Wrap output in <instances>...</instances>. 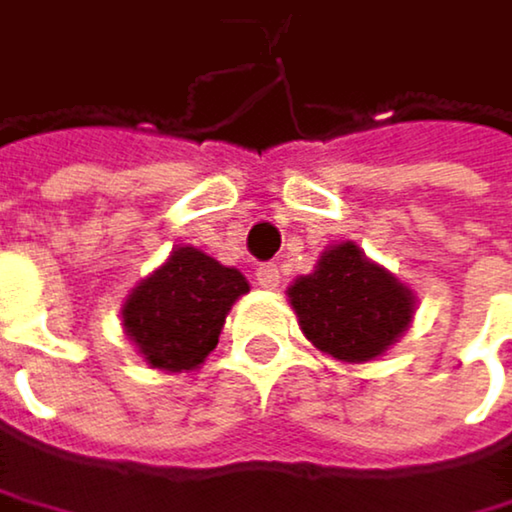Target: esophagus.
Masks as SVG:
<instances>
[{
	"mask_svg": "<svg viewBox=\"0 0 512 512\" xmlns=\"http://www.w3.org/2000/svg\"><path fill=\"white\" fill-rule=\"evenodd\" d=\"M254 276H258V285H264V288H276L282 282V270L276 264H261Z\"/></svg>",
	"mask_w": 512,
	"mask_h": 512,
	"instance_id": "34e87169",
	"label": "esophagus"
}]
</instances>
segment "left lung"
<instances>
[{
  "label": "left lung",
  "instance_id": "1",
  "mask_svg": "<svg viewBox=\"0 0 512 512\" xmlns=\"http://www.w3.org/2000/svg\"><path fill=\"white\" fill-rule=\"evenodd\" d=\"M288 301L307 341L341 362L381 356L415 316L411 288L368 261L356 242L325 248L316 270L294 279Z\"/></svg>",
  "mask_w": 512,
  "mask_h": 512
}]
</instances>
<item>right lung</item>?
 <instances>
[{
  "label": "right lung",
  "mask_w": 512,
  "mask_h": 512,
  "mask_svg": "<svg viewBox=\"0 0 512 512\" xmlns=\"http://www.w3.org/2000/svg\"><path fill=\"white\" fill-rule=\"evenodd\" d=\"M248 291L239 270L193 245L141 279L122 304V325L150 368L193 371L218 347L230 307Z\"/></svg>",
  "instance_id": "1"
}]
</instances>
